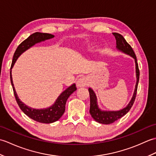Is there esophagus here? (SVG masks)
<instances>
[{"mask_svg":"<svg viewBox=\"0 0 156 156\" xmlns=\"http://www.w3.org/2000/svg\"><path fill=\"white\" fill-rule=\"evenodd\" d=\"M88 85V79L86 77H82L79 78L77 82H76V86L77 87H83Z\"/></svg>","mask_w":156,"mask_h":156,"instance_id":"esophagus-1","label":"esophagus"}]
</instances>
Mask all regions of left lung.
<instances>
[{"mask_svg": "<svg viewBox=\"0 0 156 156\" xmlns=\"http://www.w3.org/2000/svg\"><path fill=\"white\" fill-rule=\"evenodd\" d=\"M112 34L115 36L116 39V44L117 46L116 48L118 50L121 51L122 52L125 53V54L129 55L131 57L135 59V69H136V84H135V90L133 92V95L132 97L130 102L129 104L126 106V107L119 111H102L101 109L99 108L98 103H97V98L94 92L93 91L92 88H89L88 91L89 94H90V113L94 120L99 122V123L102 124H111L112 122L117 121L118 119H121L122 117H123L125 115H126L130 110L131 108L133 106L134 101L135 100V97H136L137 94V86L139 80H140V69H139L138 64L137 62V58L135 55V53L133 50V49L131 47L128 43L126 41L125 38L122 36L117 34V33H112Z\"/></svg>", "mask_w": 156, "mask_h": 156, "instance_id": "left-lung-1", "label": "left lung"}]
</instances>
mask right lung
I'll list each match as a JSON object with an SVG mask.
<instances>
[{"instance_id":"obj_1","label":"right lung","mask_w":156,"mask_h":156,"mask_svg":"<svg viewBox=\"0 0 156 156\" xmlns=\"http://www.w3.org/2000/svg\"><path fill=\"white\" fill-rule=\"evenodd\" d=\"M53 37H54V35L45 34V33L44 34V33L36 32L31 35L28 38L23 41L16 48L14 55H13L12 64L11 66V72H10V78H11V85L12 87L13 92H14L15 99L20 108L26 115H27L31 119H34L35 121L43 122V123H51V122L57 121L61 118L65 112L66 101H67L69 96L76 90V84H73L70 87L66 88L64 92H62L58 98L56 99L55 103L51 107L42 109L33 108L25 105L19 98L17 94L15 91L14 84H13L11 69L14 66L16 59L23 52L32 47L33 45L37 44V43L44 41L47 39H51Z\"/></svg>"}]
</instances>
